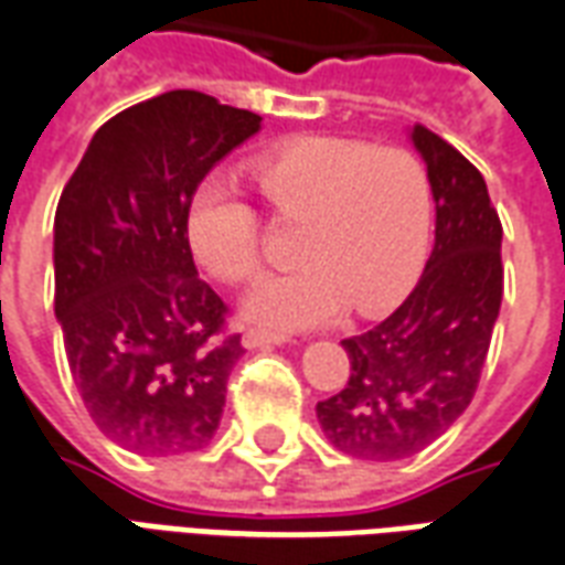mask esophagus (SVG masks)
I'll list each match as a JSON object with an SVG mask.
<instances>
[{
  "mask_svg": "<svg viewBox=\"0 0 565 565\" xmlns=\"http://www.w3.org/2000/svg\"><path fill=\"white\" fill-rule=\"evenodd\" d=\"M284 341H287V335L271 332V329H260V326H250V329H245V335H242V344L248 347V350H254V347L284 344Z\"/></svg>",
  "mask_w": 565,
  "mask_h": 565,
  "instance_id": "obj_1",
  "label": "esophagus"
}]
</instances>
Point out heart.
<instances>
[{"label":"heart","instance_id":"b5f03b06","mask_svg":"<svg viewBox=\"0 0 565 565\" xmlns=\"http://www.w3.org/2000/svg\"><path fill=\"white\" fill-rule=\"evenodd\" d=\"M271 215L299 224L302 266L250 287L242 315L275 329L335 320L395 305L416 281L431 233V182L407 149L308 134L250 161ZM188 242L218 281L242 284L260 269V224L236 182L212 177L188 206Z\"/></svg>","mask_w":565,"mask_h":565}]
</instances>
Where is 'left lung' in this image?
Returning <instances> with one entry per match:
<instances>
[{"label": "left lung", "instance_id": "obj_1", "mask_svg": "<svg viewBox=\"0 0 565 565\" xmlns=\"http://www.w3.org/2000/svg\"><path fill=\"white\" fill-rule=\"evenodd\" d=\"M411 140L437 209L431 257L383 323L341 341L347 386L317 404L326 440L365 461L411 458L467 411L503 302V227L482 173L422 125Z\"/></svg>", "mask_w": 565, "mask_h": 565}]
</instances>
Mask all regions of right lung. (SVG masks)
I'll return each instance as SVG.
<instances>
[{
    "instance_id": "right-lung-1",
    "label": "right lung",
    "mask_w": 565,
    "mask_h": 565,
    "mask_svg": "<svg viewBox=\"0 0 565 565\" xmlns=\"http://www.w3.org/2000/svg\"><path fill=\"white\" fill-rule=\"evenodd\" d=\"M260 122L203 92H164L104 122L62 191L53 271L71 377L104 437L131 452H194L218 431L245 350L198 275L188 206Z\"/></svg>"
}]
</instances>
